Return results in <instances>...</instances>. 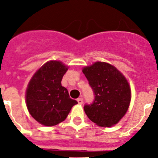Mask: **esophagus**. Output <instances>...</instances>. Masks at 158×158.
<instances>
[{
  "instance_id": "34e87169",
  "label": "esophagus",
  "mask_w": 158,
  "mask_h": 158,
  "mask_svg": "<svg viewBox=\"0 0 158 158\" xmlns=\"http://www.w3.org/2000/svg\"><path fill=\"white\" fill-rule=\"evenodd\" d=\"M77 102H78V104L81 105V104H83V98H78L77 99Z\"/></svg>"
}]
</instances>
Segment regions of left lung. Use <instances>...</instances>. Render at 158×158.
I'll return each instance as SVG.
<instances>
[{"label": "left lung", "mask_w": 158, "mask_h": 158, "mask_svg": "<svg viewBox=\"0 0 158 158\" xmlns=\"http://www.w3.org/2000/svg\"><path fill=\"white\" fill-rule=\"evenodd\" d=\"M82 72L95 95L93 103L84 106L87 116L103 127L118 123L127 111L131 102L127 80L115 66L103 62L85 66Z\"/></svg>", "instance_id": "left-lung-1"}]
</instances>
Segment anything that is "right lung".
Segmentation results:
<instances>
[{"mask_svg": "<svg viewBox=\"0 0 158 158\" xmlns=\"http://www.w3.org/2000/svg\"><path fill=\"white\" fill-rule=\"evenodd\" d=\"M68 67L60 61L46 62L32 77L26 91L29 113L40 124L52 127L66 118L73 105L77 104L69 97L62 86V79Z\"/></svg>", "mask_w": 158, "mask_h": 158, "instance_id": "1", "label": "right lung"}]
</instances>
